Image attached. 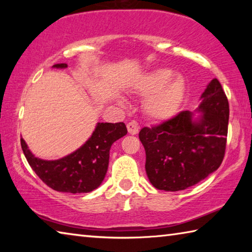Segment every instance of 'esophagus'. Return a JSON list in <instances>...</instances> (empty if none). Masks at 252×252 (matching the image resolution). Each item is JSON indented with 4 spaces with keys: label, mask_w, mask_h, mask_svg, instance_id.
<instances>
[{
    "label": "esophagus",
    "mask_w": 252,
    "mask_h": 252,
    "mask_svg": "<svg viewBox=\"0 0 252 252\" xmlns=\"http://www.w3.org/2000/svg\"><path fill=\"white\" fill-rule=\"evenodd\" d=\"M126 127H127V131H129L130 134H136L139 132V129H140L138 123H136L135 121H130L126 125Z\"/></svg>",
    "instance_id": "obj_1"
}]
</instances>
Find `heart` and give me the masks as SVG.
<instances>
[{
	"instance_id": "b5f03b06",
	"label": "heart",
	"mask_w": 252,
	"mask_h": 252,
	"mask_svg": "<svg viewBox=\"0 0 252 252\" xmlns=\"http://www.w3.org/2000/svg\"><path fill=\"white\" fill-rule=\"evenodd\" d=\"M171 74L170 70H156L144 76L135 87L138 94L146 96L143 110L152 120H168L176 114L181 104L185 83L179 76L170 79Z\"/></svg>"
}]
</instances>
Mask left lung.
Returning a JSON list of instances; mask_svg holds the SVG:
<instances>
[{"instance_id":"8db88e82","label":"left lung","mask_w":252,"mask_h":252,"mask_svg":"<svg viewBox=\"0 0 252 252\" xmlns=\"http://www.w3.org/2000/svg\"><path fill=\"white\" fill-rule=\"evenodd\" d=\"M198 111L202 112L198 120L189 111H182L139 132L148 178L157 189L185 190L220 167L227 146L229 103L217 79L202 93Z\"/></svg>"}]
</instances>
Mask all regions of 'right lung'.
Returning <instances> with one entry per match:
<instances>
[{
	"instance_id": "add662e5",
	"label": "right lung",
	"mask_w": 252,
	"mask_h": 252,
	"mask_svg": "<svg viewBox=\"0 0 252 252\" xmlns=\"http://www.w3.org/2000/svg\"><path fill=\"white\" fill-rule=\"evenodd\" d=\"M66 63L53 67L65 69ZM123 122L97 123L91 138L71 155L59 160L34 157L21 139V147L33 171L51 189L60 192L87 193L99 187L108 171L111 146L126 134Z\"/></svg>"
}]
</instances>
